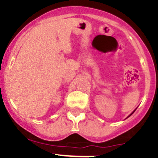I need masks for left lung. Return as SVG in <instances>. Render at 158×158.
<instances>
[{
	"instance_id": "8db88e82",
	"label": "left lung",
	"mask_w": 158,
	"mask_h": 158,
	"mask_svg": "<svg viewBox=\"0 0 158 158\" xmlns=\"http://www.w3.org/2000/svg\"><path fill=\"white\" fill-rule=\"evenodd\" d=\"M135 111H133V112H132V113H131V115H129V116H128V117H130V116H131V115H132V114H133V113H134V112H135Z\"/></svg>"
}]
</instances>
